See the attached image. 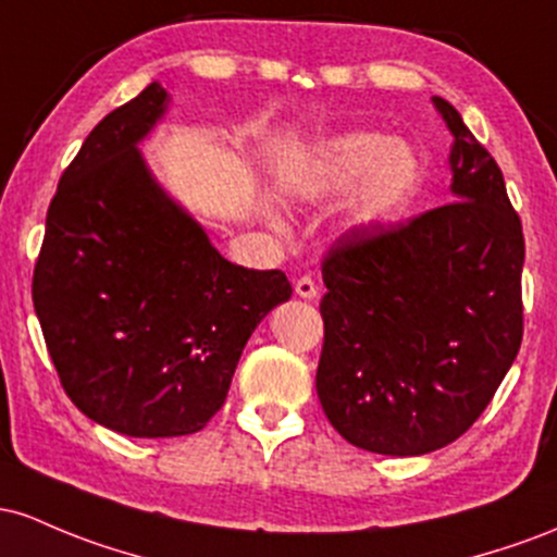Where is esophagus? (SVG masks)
Wrapping results in <instances>:
<instances>
[{"label":"esophagus","instance_id":"esophagus-1","mask_svg":"<svg viewBox=\"0 0 557 557\" xmlns=\"http://www.w3.org/2000/svg\"><path fill=\"white\" fill-rule=\"evenodd\" d=\"M295 292H297V297H302V299L318 297V284H315V278H312V276H299V278L295 281Z\"/></svg>","mask_w":557,"mask_h":557}]
</instances>
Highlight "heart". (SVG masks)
Segmentation results:
<instances>
[{"label":"heart","instance_id":"b5f03b06","mask_svg":"<svg viewBox=\"0 0 557 557\" xmlns=\"http://www.w3.org/2000/svg\"><path fill=\"white\" fill-rule=\"evenodd\" d=\"M305 199H352V221L381 226L413 205L423 186V160L410 144L379 131H347L318 144L292 181Z\"/></svg>","mask_w":557,"mask_h":557}]
</instances>
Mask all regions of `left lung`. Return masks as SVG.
Masks as SVG:
<instances>
[{"mask_svg": "<svg viewBox=\"0 0 557 557\" xmlns=\"http://www.w3.org/2000/svg\"><path fill=\"white\" fill-rule=\"evenodd\" d=\"M453 134V202L349 228L323 258L318 399L349 445L426 455L473 426L523 336V231L495 158L434 97Z\"/></svg>", "mask_w": 557, "mask_h": 557, "instance_id": "obj_1", "label": "left lung"}]
</instances>
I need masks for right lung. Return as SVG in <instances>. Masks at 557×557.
Wrapping results in <instances>:
<instances>
[{
  "label": "right lung",
  "instance_id": "1",
  "mask_svg": "<svg viewBox=\"0 0 557 557\" xmlns=\"http://www.w3.org/2000/svg\"><path fill=\"white\" fill-rule=\"evenodd\" d=\"M154 81L104 115L62 173L34 308L65 395L126 436H184L223 408L281 271L234 265L160 189L136 149L165 112Z\"/></svg>",
  "mask_w": 557,
  "mask_h": 557
}]
</instances>
